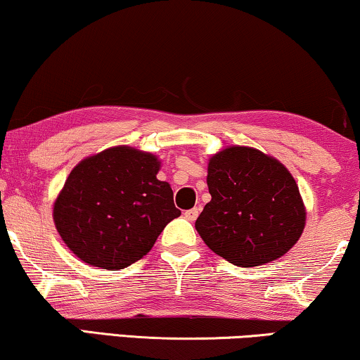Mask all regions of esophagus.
I'll return each instance as SVG.
<instances>
[{"instance_id":"obj_1","label":"esophagus","mask_w":360,"mask_h":360,"mask_svg":"<svg viewBox=\"0 0 360 360\" xmlns=\"http://www.w3.org/2000/svg\"><path fill=\"white\" fill-rule=\"evenodd\" d=\"M198 214H200V210L198 208H191V210H186L185 213H184V216L188 221H195L196 218H198Z\"/></svg>"}]
</instances>
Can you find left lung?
<instances>
[{"mask_svg":"<svg viewBox=\"0 0 360 360\" xmlns=\"http://www.w3.org/2000/svg\"><path fill=\"white\" fill-rule=\"evenodd\" d=\"M206 184L211 201L195 228L228 262L257 267L297 244L307 208L282 162L254 147L229 146L210 157Z\"/></svg>","mask_w":360,"mask_h":360,"instance_id":"left-lung-1","label":"left lung"}]
</instances>
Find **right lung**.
<instances>
[{
    "label": "right lung",
    "mask_w": 360,
    "mask_h": 360,
    "mask_svg": "<svg viewBox=\"0 0 360 360\" xmlns=\"http://www.w3.org/2000/svg\"><path fill=\"white\" fill-rule=\"evenodd\" d=\"M150 152L116 146L73 167L53 201V223L78 259L93 267L124 269L154 248L180 210L157 174Z\"/></svg>",
    "instance_id": "obj_1"
}]
</instances>
